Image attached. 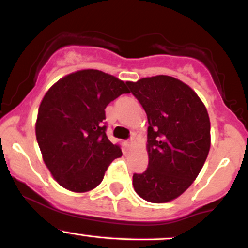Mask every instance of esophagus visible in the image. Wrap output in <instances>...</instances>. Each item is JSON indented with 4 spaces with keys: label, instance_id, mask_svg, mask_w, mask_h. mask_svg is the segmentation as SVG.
<instances>
[{
    "label": "esophagus",
    "instance_id": "esophagus-1",
    "mask_svg": "<svg viewBox=\"0 0 248 248\" xmlns=\"http://www.w3.org/2000/svg\"><path fill=\"white\" fill-rule=\"evenodd\" d=\"M134 143H135V140H134V138H130L129 140L127 141V146L129 147V148H130V147H133V146H134Z\"/></svg>",
    "mask_w": 248,
    "mask_h": 248
}]
</instances>
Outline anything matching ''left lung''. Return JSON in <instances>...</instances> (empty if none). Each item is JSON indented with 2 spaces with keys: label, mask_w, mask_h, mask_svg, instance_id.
<instances>
[{
  "label": "left lung",
  "mask_w": 248,
  "mask_h": 248,
  "mask_svg": "<svg viewBox=\"0 0 248 248\" xmlns=\"http://www.w3.org/2000/svg\"><path fill=\"white\" fill-rule=\"evenodd\" d=\"M148 118L149 162L133 175L141 198L167 203L181 196L203 168L210 150V119L195 91L169 76L127 81Z\"/></svg>",
  "instance_id": "left-lung-1"
}]
</instances>
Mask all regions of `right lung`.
I'll list each match as a JSON object with an SVG mask.
<instances>
[{"label": "right lung", "instance_id": "1", "mask_svg": "<svg viewBox=\"0 0 248 248\" xmlns=\"http://www.w3.org/2000/svg\"><path fill=\"white\" fill-rule=\"evenodd\" d=\"M129 93L120 79L98 70H81L58 80L41 102L36 138L43 160L65 189L86 192L101 183L120 147L106 135L105 108Z\"/></svg>", "mask_w": 248, "mask_h": 248}]
</instances>
